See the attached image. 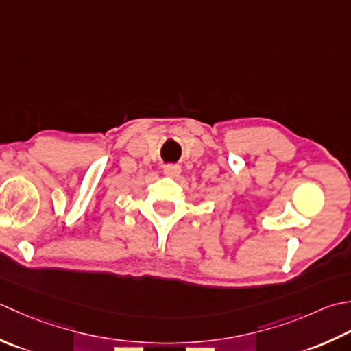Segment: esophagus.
Here are the masks:
<instances>
[{"label":"esophagus","mask_w":351,"mask_h":351,"mask_svg":"<svg viewBox=\"0 0 351 351\" xmlns=\"http://www.w3.org/2000/svg\"><path fill=\"white\" fill-rule=\"evenodd\" d=\"M163 173L169 177H177L182 173V168H180V165H173V163H169V165L163 167Z\"/></svg>","instance_id":"esophagus-1"}]
</instances>
